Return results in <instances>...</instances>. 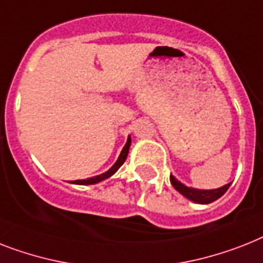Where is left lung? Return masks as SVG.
<instances>
[{
    "label": "left lung",
    "mask_w": 263,
    "mask_h": 263,
    "mask_svg": "<svg viewBox=\"0 0 263 263\" xmlns=\"http://www.w3.org/2000/svg\"><path fill=\"white\" fill-rule=\"evenodd\" d=\"M170 182L174 186V189L180 192L182 196H185V197L192 200V201L198 202V204H209V202H213L217 198H220L227 192L230 185H231V183H227V185H224V186L219 187V189H213V191H198V189L185 186L183 183L177 181L173 176H170Z\"/></svg>",
    "instance_id": "1"
}]
</instances>
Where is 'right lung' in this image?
I'll return each instance as SVG.
<instances>
[{"instance_id":"right-lung-1","label":"right lung","mask_w":263,"mask_h":263,"mask_svg":"<svg viewBox=\"0 0 263 263\" xmlns=\"http://www.w3.org/2000/svg\"><path fill=\"white\" fill-rule=\"evenodd\" d=\"M129 146H131V138H128L124 148H123V151H121L120 157H119V159L116 161V163H115V165H113L112 167L108 170V172H105L104 174H100V176L93 177V178H86V180H77V181H74L72 183H77V185H91V183H97V182H100V181L109 178L112 174H115V173L117 172V168L120 167V166L125 162V159H127V155H128V151H129Z\"/></svg>"}]
</instances>
